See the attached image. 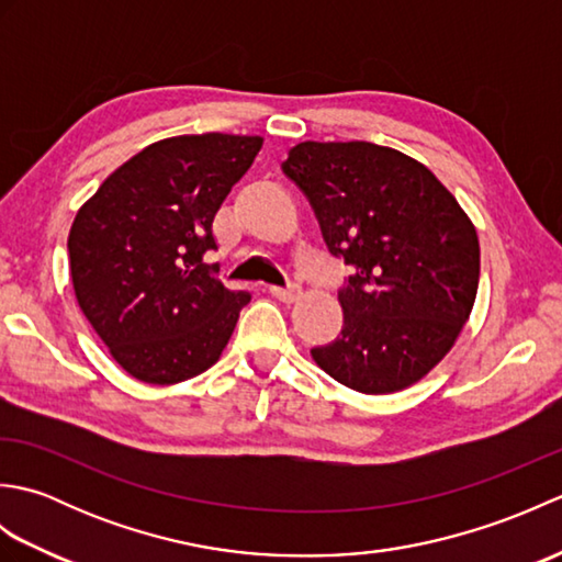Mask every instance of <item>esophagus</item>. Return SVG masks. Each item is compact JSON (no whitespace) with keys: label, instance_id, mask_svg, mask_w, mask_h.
Masks as SVG:
<instances>
[{"label":"esophagus","instance_id":"34e87169","mask_svg":"<svg viewBox=\"0 0 562 562\" xmlns=\"http://www.w3.org/2000/svg\"><path fill=\"white\" fill-rule=\"evenodd\" d=\"M270 294L272 296H278L280 302H288V304H292V302H296L302 296V290H300V284H288V288H270Z\"/></svg>","mask_w":562,"mask_h":562}]
</instances>
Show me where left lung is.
I'll return each mask as SVG.
<instances>
[{"label": "left lung", "instance_id": "left-lung-1", "mask_svg": "<svg viewBox=\"0 0 562 562\" xmlns=\"http://www.w3.org/2000/svg\"><path fill=\"white\" fill-rule=\"evenodd\" d=\"M282 171L312 202L330 256L350 268L340 336L316 364L360 393L415 384L469 318L481 278L471 220L435 173L372 142H302Z\"/></svg>", "mask_w": 562, "mask_h": 562}]
</instances>
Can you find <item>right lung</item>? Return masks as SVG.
Here are the masks:
<instances>
[{
  "mask_svg": "<svg viewBox=\"0 0 562 562\" xmlns=\"http://www.w3.org/2000/svg\"><path fill=\"white\" fill-rule=\"evenodd\" d=\"M262 145L246 135H181L115 169L77 212L67 250L83 316L115 362L147 384H178L220 360L244 290L202 256L212 222Z\"/></svg>",
  "mask_w": 562,
  "mask_h": 562,
  "instance_id": "right-lung-1",
  "label": "right lung"
}]
</instances>
